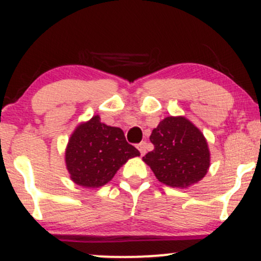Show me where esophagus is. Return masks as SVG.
Returning a JSON list of instances; mask_svg holds the SVG:
<instances>
[{
    "instance_id": "1",
    "label": "esophagus",
    "mask_w": 261,
    "mask_h": 261,
    "mask_svg": "<svg viewBox=\"0 0 261 261\" xmlns=\"http://www.w3.org/2000/svg\"><path fill=\"white\" fill-rule=\"evenodd\" d=\"M138 149H139V152L141 153V155H144V154H146V152H147V144H146L145 141H142V142H140V144H139L138 146Z\"/></svg>"
}]
</instances>
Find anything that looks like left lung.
<instances>
[{
  "label": "left lung",
  "instance_id": "8db88e82",
  "mask_svg": "<svg viewBox=\"0 0 261 261\" xmlns=\"http://www.w3.org/2000/svg\"><path fill=\"white\" fill-rule=\"evenodd\" d=\"M154 149L142 160L156 179L171 188H189L208 172L210 152L202 132L184 116H169L152 130Z\"/></svg>",
  "mask_w": 261,
  "mask_h": 261
}]
</instances>
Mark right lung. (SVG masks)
I'll use <instances>...</instances> for the list:
<instances>
[{
    "label": "right lung",
    "mask_w": 261,
    "mask_h": 261,
    "mask_svg": "<svg viewBox=\"0 0 261 261\" xmlns=\"http://www.w3.org/2000/svg\"><path fill=\"white\" fill-rule=\"evenodd\" d=\"M140 155L126 141L121 128L107 126L98 115L77 126L65 151L70 178L83 188H99L115 176L128 159Z\"/></svg>",
    "instance_id": "1"
}]
</instances>
